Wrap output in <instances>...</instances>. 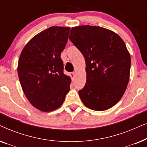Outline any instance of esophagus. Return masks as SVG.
<instances>
[{
    "label": "esophagus",
    "instance_id": "1",
    "mask_svg": "<svg viewBox=\"0 0 147 147\" xmlns=\"http://www.w3.org/2000/svg\"><path fill=\"white\" fill-rule=\"evenodd\" d=\"M76 74L75 73V72H72V73L70 74V76H71V78H72V79H74V78L76 77Z\"/></svg>",
    "mask_w": 147,
    "mask_h": 147
}]
</instances>
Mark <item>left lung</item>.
I'll use <instances>...</instances> for the list:
<instances>
[{"instance_id": "8db88e82", "label": "left lung", "mask_w": 147, "mask_h": 147, "mask_svg": "<svg viewBox=\"0 0 147 147\" xmlns=\"http://www.w3.org/2000/svg\"><path fill=\"white\" fill-rule=\"evenodd\" d=\"M69 38L86 61V82L79 96L96 111L112 108L121 99L130 78V55L118 34L98 26L72 27Z\"/></svg>"}]
</instances>
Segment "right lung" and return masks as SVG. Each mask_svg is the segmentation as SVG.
I'll use <instances>...</instances> for the list:
<instances>
[{
	"instance_id": "right-lung-1",
	"label": "right lung",
	"mask_w": 147,
	"mask_h": 147,
	"mask_svg": "<svg viewBox=\"0 0 147 147\" xmlns=\"http://www.w3.org/2000/svg\"><path fill=\"white\" fill-rule=\"evenodd\" d=\"M70 28L54 26L33 37L23 48L18 63L22 89L30 103L43 112L59 108L69 91L71 78L63 74L61 53Z\"/></svg>"
}]
</instances>
